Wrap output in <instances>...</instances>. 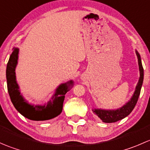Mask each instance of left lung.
<instances>
[{"label": "left lung", "instance_id": "left-lung-1", "mask_svg": "<svg viewBox=\"0 0 150 150\" xmlns=\"http://www.w3.org/2000/svg\"><path fill=\"white\" fill-rule=\"evenodd\" d=\"M137 55L138 57L139 67L140 71V78L138 84L136 87V91L133 95L131 101L128 102L125 105L121 107L120 109L116 110H98L95 109L93 110V112L102 120L104 122H115L118 120H122L124 117H127L130 113L132 112L134 108L135 107L136 104L138 101L139 96L140 95L141 88H142V83H143L144 80V69L142 67V61H141V57L139 53L137 51Z\"/></svg>", "mask_w": 150, "mask_h": 150}]
</instances>
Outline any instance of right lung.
<instances>
[{"label":"right lung","mask_w":150,"mask_h":150,"mask_svg":"<svg viewBox=\"0 0 150 150\" xmlns=\"http://www.w3.org/2000/svg\"><path fill=\"white\" fill-rule=\"evenodd\" d=\"M18 53L19 50L15 48L10 56L6 67L7 88L12 104L21 115L32 120H47L58 116L62 111L64 95L68 91L69 85L72 84V81L59 86L56 93L53 96V101H50L46 106L33 107L28 104L20 94L16 81L15 67L17 64Z\"/></svg>","instance_id":"obj_1"}]
</instances>
